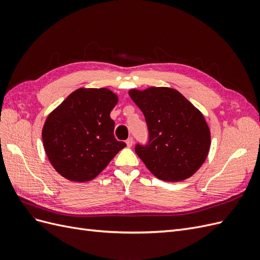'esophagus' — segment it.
Listing matches in <instances>:
<instances>
[{
    "label": "esophagus",
    "instance_id": "obj_1",
    "mask_svg": "<svg viewBox=\"0 0 260 260\" xmlns=\"http://www.w3.org/2000/svg\"><path fill=\"white\" fill-rule=\"evenodd\" d=\"M125 143H127V145H128L129 147H131L132 144H133V139H132V137H130L127 141H125Z\"/></svg>",
    "mask_w": 260,
    "mask_h": 260
}]
</instances>
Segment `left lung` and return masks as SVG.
I'll list each match as a JSON object with an SVG mask.
<instances>
[{
  "label": "left lung",
  "mask_w": 260,
  "mask_h": 260,
  "mask_svg": "<svg viewBox=\"0 0 260 260\" xmlns=\"http://www.w3.org/2000/svg\"><path fill=\"white\" fill-rule=\"evenodd\" d=\"M129 95L147 124V143L135 147L147 169L168 182L194 175L210 146L209 128L202 113L175 89L131 90Z\"/></svg>",
  "instance_id": "1"
}]
</instances>
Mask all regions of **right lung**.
<instances>
[{
    "instance_id": "obj_1",
    "label": "right lung",
    "mask_w": 260,
    "mask_h": 260,
    "mask_svg": "<svg viewBox=\"0 0 260 260\" xmlns=\"http://www.w3.org/2000/svg\"><path fill=\"white\" fill-rule=\"evenodd\" d=\"M117 102L116 94L105 88L78 89L46 118L43 145L59 175L90 181L125 146L114 136L111 112Z\"/></svg>"
}]
</instances>
